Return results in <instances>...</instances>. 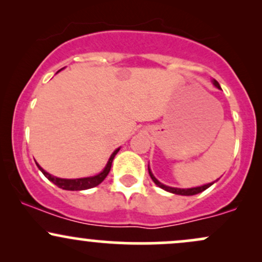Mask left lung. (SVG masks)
Masks as SVG:
<instances>
[{
	"label": "left lung",
	"instance_id": "left-lung-1",
	"mask_svg": "<svg viewBox=\"0 0 262 262\" xmlns=\"http://www.w3.org/2000/svg\"><path fill=\"white\" fill-rule=\"evenodd\" d=\"M213 85H214L217 89L222 90L221 86H219V83L217 82L215 80H213ZM148 170H149V175L150 177H151L152 181L155 182V185H158L159 187L165 189V191L170 192V193H175V194H181V196H193V194H197V193H201V192H203L204 189H207L208 187H210V186L213 185L214 182H210V183H207V185H203V186H198V187H192V188H177V187H170V186H166L164 185V183H161L160 181H159L156 177L152 175L151 170H150L149 165H148Z\"/></svg>",
	"mask_w": 262,
	"mask_h": 262
}]
</instances>
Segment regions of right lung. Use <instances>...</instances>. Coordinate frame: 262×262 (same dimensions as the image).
Instances as JSON below:
<instances>
[{"label": "right lung", "mask_w": 262, "mask_h": 262, "mask_svg": "<svg viewBox=\"0 0 262 262\" xmlns=\"http://www.w3.org/2000/svg\"><path fill=\"white\" fill-rule=\"evenodd\" d=\"M119 149L121 148L114 150V151L112 152V155H111L110 159H108L104 169L102 170L100 173H97V175H95V176L81 177V179H60V177L50 175L49 172H47L44 169H41L38 164H37V166H38V169L43 172V175L47 177L49 181H52L54 185L58 186V187L62 188V189H68V191H82V189H89V188L96 187V186L100 185V183L103 181L104 179H106L108 172H110V170H111V166H112L114 156L117 155V152L119 151Z\"/></svg>", "instance_id": "1"}]
</instances>
